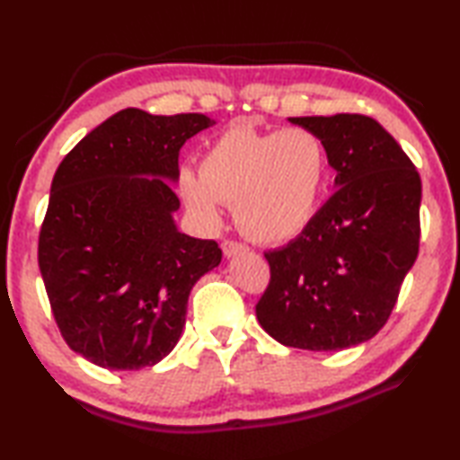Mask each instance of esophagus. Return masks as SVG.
I'll use <instances>...</instances> for the list:
<instances>
[{"instance_id": "1", "label": "esophagus", "mask_w": 460, "mask_h": 460, "mask_svg": "<svg viewBox=\"0 0 460 460\" xmlns=\"http://www.w3.org/2000/svg\"><path fill=\"white\" fill-rule=\"evenodd\" d=\"M221 247H223L225 258H235V255L247 252V245L239 243V241H231V239H225L223 243H221Z\"/></svg>"}]
</instances>
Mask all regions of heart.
<instances>
[{
	"label": "heart",
	"instance_id": "heart-1",
	"mask_svg": "<svg viewBox=\"0 0 460 460\" xmlns=\"http://www.w3.org/2000/svg\"><path fill=\"white\" fill-rule=\"evenodd\" d=\"M326 181L329 152L316 131H260L239 123L208 144L200 172L181 170L178 189L205 223H219L221 202H235V221L245 235L284 243L313 223Z\"/></svg>",
	"mask_w": 460,
	"mask_h": 460
}]
</instances>
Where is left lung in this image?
<instances>
[{"mask_svg": "<svg viewBox=\"0 0 460 460\" xmlns=\"http://www.w3.org/2000/svg\"><path fill=\"white\" fill-rule=\"evenodd\" d=\"M324 139L334 192L290 243L266 253L261 329L306 351H341L387 323L420 243L422 182L400 144L357 113L288 118Z\"/></svg>", "mask_w": 460, "mask_h": 460, "instance_id": "left-lung-1", "label": "left lung"}]
</instances>
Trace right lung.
<instances>
[{"label": "right lung", "instance_id": "right-lung-1", "mask_svg": "<svg viewBox=\"0 0 460 460\" xmlns=\"http://www.w3.org/2000/svg\"><path fill=\"white\" fill-rule=\"evenodd\" d=\"M215 126L202 113L128 107L84 136L52 178L38 266L66 345L136 371L176 347L192 286L221 263L215 241L176 227L178 154Z\"/></svg>", "mask_w": 460, "mask_h": 460}]
</instances>
